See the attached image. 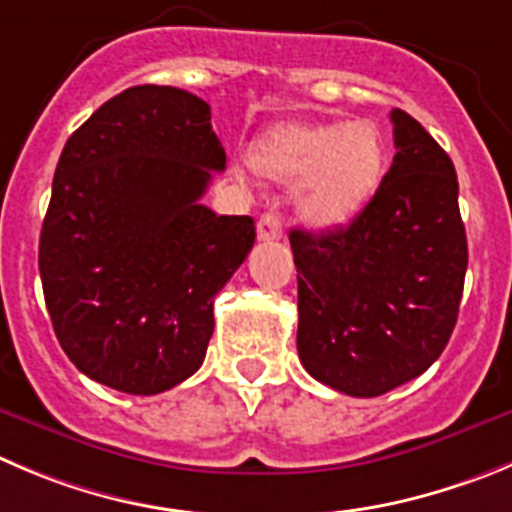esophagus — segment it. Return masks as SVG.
Segmentation results:
<instances>
[{"label":"esophagus","instance_id":"obj_1","mask_svg":"<svg viewBox=\"0 0 512 512\" xmlns=\"http://www.w3.org/2000/svg\"><path fill=\"white\" fill-rule=\"evenodd\" d=\"M283 237V219L278 217L275 212H267L257 219V240L270 242V240H280Z\"/></svg>","mask_w":512,"mask_h":512}]
</instances>
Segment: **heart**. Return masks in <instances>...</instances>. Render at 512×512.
I'll use <instances>...</instances> for the list:
<instances>
[{
  "instance_id": "obj_1",
  "label": "heart",
  "mask_w": 512,
  "mask_h": 512,
  "mask_svg": "<svg viewBox=\"0 0 512 512\" xmlns=\"http://www.w3.org/2000/svg\"><path fill=\"white\" fill-rule=\"evenodd\" d=\"M250 166L295 184V209L315 229H338L358 217L386 176V141L374 123H280L250 146Z\"/></svg>"
}]
</instances>
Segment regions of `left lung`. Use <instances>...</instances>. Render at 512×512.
<instances>
[{
    "label": "left lung",
    "instance_id": "obj_1",
    "mask_svg": "<svg viewBox=\"0 0 512 512\" xmlns=\"http://www.w3.org/2000/svg\"><path fill=\"white\" fill-rule=\"evenodd\" d=\"M396 156L348 227L290 232L305 371L348 396L417 379L455 331L467 270L457 174L422 123L394 108Z\"/></svg>",
    "mask_w": 512,
    "mask_h": 512
}]
</instances>
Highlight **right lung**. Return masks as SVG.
Wrapping results in <instances>:
<instances>
[{
  "mask_svg": "<svg viewBox=\"0 0 512 512\" xmlns=\"http://www.w3.org/2000/svg\"><path fill=\"white\" fill-rule=\"evenodd\" d=\"M209 105L171 85L103 103L62 148L40 278L68 358L98 384L151 396L202 366L214 295L255 245L252 217L202 197L227 156Z\"/></svg>",
  "mask_w": 512,
  "mask_h": 512,
  "instance_id": "1",
  "label": "right lung"
}]
</instances>
